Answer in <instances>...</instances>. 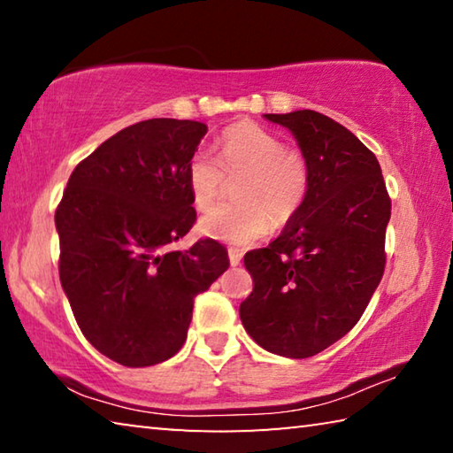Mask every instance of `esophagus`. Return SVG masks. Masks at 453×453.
<instances>
[{
	"label": "esophagus",
	"instance_id": "esophagus-1",
	"mask_svg": "<svg viewBox=\"0 0 453 453\" xmlns=\"http://www.w3.org/2000/svg\"><path fill=\"white\" fill-rule=\"evenodd\" d=\"M227 256H229V264L232 265H237L242 262V251L240 250H227Z\"/></svg>",
	"mask_w": 453,
	"mask_h": 453
}]
</instances>
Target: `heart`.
Masks as SVG:
<instances>
[{
  "label": "heart",
  "mask_w": 453,
  "mask_h": 453,
  "mask_svg": "<svg viewBox=\"0 0 453 453\" xmlns=\"http://www.w3.org/2000/svg\"><path fill=\"white\" fill-rule=\"evenodd\" d=\"M219 159L196 151L188 164V188L197 210H208L224 194L226 180L240 178L235 203L210 210L199 234L227 243H251L270 227H283L300 211L310 189V167L302 151L251 121L229 126L219 137Z\"/></svg>",
  "instance_id": "obj_1"
}]
</instances>
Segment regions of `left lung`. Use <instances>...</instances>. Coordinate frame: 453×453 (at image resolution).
I'll list each match as a JSON object with an SVG mask.
<instances>
[{
    "mask_svg": "<svg viewBox=\"0 0 453 453\" xmlns=\"http://www.w3.org/2000/svg\"><path fill=\"white\" fill-rule=\"evenodd\" d=\"M294 134L310 189L280 237L248 251L254 291L240 305L245 332L283 357H310L362 318L386 267L392 213L373 153L324 113H265Z\"/></svg>",
    "mask_w": 453,
    "mask_h": 453,
    "instance_id": "8db88e82",
    "label": "left lung"
}]
</instances>
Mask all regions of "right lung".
<instances>
[{
    "mask_svg": "<svg viewBox=\"0 0 453 453\" xmlns=\"http://www.w3.org/2000/svg\"><path fill=\"white\" fill-rule=\"evenodd\" d=\"M205 134L170 118L121 129L75 165L56 210L61 288L86 340L121 365L178 354L194 297L229 267L210 237L170 250L196 224L186 172Z\"/></svg>",
    "mask_w": 453,
    "mask_h": 453,
    "instance_id": "add662e5",
    "label": "right lung"
}]
</instances>
